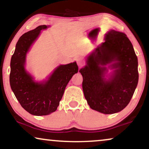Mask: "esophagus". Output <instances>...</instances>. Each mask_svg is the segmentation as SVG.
Returning a JSON list of instances; mask_svg holds the SVG:
<instances>
[{"label":"esophagus","mask_w":149,"mask_h":149,"mask_svg":"<svg viewBox=\"0 0 149 149\" xmlns=\"http://www.w3.org/2000/svg\"><path fill=\"white\" fill-rule=\"evenodd\" d=\"M76 61H77V64H78L79 66H81V65L82 64V60H81V58H77Z\"/></svg>","instance_id":"obj_1"}]
</instances>
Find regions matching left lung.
Returning a JSON list of instances; mask_svg holds the SVG:
<instances>
[{"label": "left lung", "instance_id": "left-lung-1", "mask_svg": "<svg viewBox=\"0 0 149 149\" xmlns=\"http://www.w3.org/2000/svg\"><path fill=\"white\" fill-rule=\"evenodd\" d=\"M87 64L79 72L83 90L91 109L104 114L121 111L130 103L138 82V58L125 33L111 30L105 42L87 58ZM115 69L109 79L105 66Z\"/></svg>", "mask_w": 149, "mask_h": 149}]
</instances>
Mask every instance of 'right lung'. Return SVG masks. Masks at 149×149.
Masks as SVG:
<instances>
[{
  "label": "right lung",
  "mask_w": 149,
  "mask_h": 149,
  "mask_svg": "<svg viewBox=\"0 0 149 149\" xmlns=\"http://www.w3.org/2000/svg\"><path fill=\"white\" fill-rule=\"evenodd\" d=\"M47 28L45 25L39 26L24 33L18 40L11 60L9 81L12 91L22 107L36 116L47 115L56 111L67 84L79 70L76 62L60 65L47 81L40 83L35 82L26 72V54L40 30Z\"/></svg>",
  "instance_id": "obj_1"
}]
</instances>
